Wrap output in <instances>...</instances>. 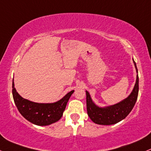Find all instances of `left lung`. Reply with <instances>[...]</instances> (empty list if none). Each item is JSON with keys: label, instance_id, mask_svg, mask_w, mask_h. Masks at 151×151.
Here are the masks:
<instances>
[{"label": "left lung", "instance_id": "obj_1", "mask_svg": "<svg viewBox=\"0 0 151 151\" xmlns=\"http://www.w3.org/2000/svg\"><path fill=\"white\" fill-rule=\"evenodd\" d=\"M133 63L135 64L136 72L137 73L136 64L134 60ZM138 82V75L137 74L135 84L130 95L125 100H122L121 102H118L115 105L107 106L105 107H100L96 105L91 98L89 92L86 91L87 110L89 118L94 123L103 125H113V124L117 123L118 122L125 119L128 115V114L131 112L135 102H136L139 90Z\"/></svg>", "mask_w": 151, "mask_h": 151}]
</instances>
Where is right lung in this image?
I'll use <instances>...</instances> for the list:
<instances>
[{
  "label": "right lung",
  "instance_id": "add662e5",
  "mask_svg": "<svg viewBox=\"0 0 151 151\" xmlns=\"http://www.w3.org/2000/svg\"><path fill=\"white\" fill-rule=\"evenodd\" d=\"M12 88L14 102L20 113L31 123L40 126L51 125L60 120L68 101L74 92L71 91L60 100L54 103H37L23 98L16 92L14 79Z\"/></svg>",
  "mask_w": 151,
  "mask_h": 151
}]
</instances>
